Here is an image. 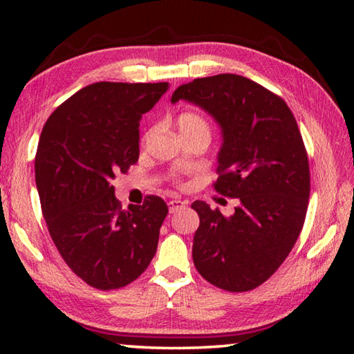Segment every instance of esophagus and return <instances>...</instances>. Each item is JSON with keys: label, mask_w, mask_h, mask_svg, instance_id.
I'll return each instance as SVG.
<instances>
[{"label": "esophagus", "mask_w": 354, "mask_h": 354, "mask_svg": "<svg viewBox=\"0 0 354 354\" xmlns=\"http://www.w3.org/2000/svg\"><path fill=\"white\" fill-rule=\"evenodd\" d=\"M185 206V201H181V200H171L169 201V211L170 214L179 211V209H183Z\"/></svg>", "instance_id": "1"}]
</instances>
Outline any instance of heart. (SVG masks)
Segmentation results:
<instances>
[{
  "label": "heart",
  "instance_id": "heart-1",
  "mask_svg": "<svg viewBox=\"0 0 354 354\" xmlns=\"http://www.w3.org/2000/svg\"><path fill=\"white\" fill-rule=\"evenodd\" d=\"M178 124H179V131H181V133H192V131H201V133L211 134V129H209L207 122L200 115V113L184 112V113H181V115H179ZM154 129L156 128L148 129L145 139H148V137L154 133Z\"/></svg>",
  "mask_w": 354,
  "mask_h": 354
}]
</instances>
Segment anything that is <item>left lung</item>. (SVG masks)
<instances>
[{"mask_svg": "<svg viewBox=\"0 0 354 354\" xmlns=\"http://www.w3.org/2000/svg\"><path fill=\"white\" fill-rule=\"evenodd\" d=\"M190 101L220 124L214 189L237 198L226 217L195 201L200 226L192 257L209 283L247 292L272 277L295 245L310 192L308 153L286 101L245 76L223 73L179 86L171 103Z\"/></svg>", "mask_w": 354, "mask_h": 354, "instance_id": "8db88e82", "label": "left lung"}]
</instances>
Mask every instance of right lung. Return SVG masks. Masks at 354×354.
Here are the masks:
<instances>
[{"instance_id": "1", "label": "right lung", "mask_w": 354, "mask_h": 354, "mask_svg": "<svg viewBox=\"0 0 354 354\" xmlns=\"http://www.w3.org/2000/svg\"><path fill=\"white\" fill-rule=\"evenodd\" d=\"M169 82H95L57 107L41 129L35 184L62 259L100 290L128 286L156 254L169 207L148 195L122 207L112 179L139 159V124Z\"/></svg>"}]
</instances>
